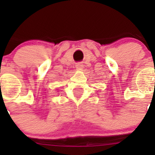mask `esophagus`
<instances>
[{
	"instance_id": "1",
	"label": "esophagus",
	"mask_w": 155,
	"mask_h": 155,
	"mask_svg": "<svg viewBox=\"0 0 155 155\" xmlns=\"http://www.w3.org/2000/svg\"><path fill=\"white\" fill-rule=\"evenodd\" d=\"M76 69L77 71H82V69L84 68V65L81 64V63H78L76 64Z\"/></svg>"
}]
</instances>
